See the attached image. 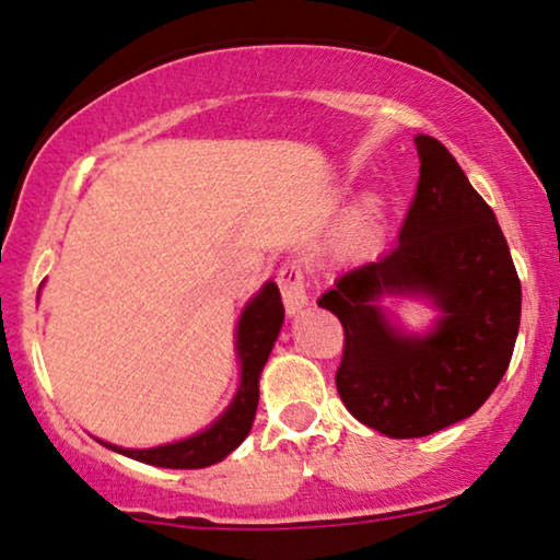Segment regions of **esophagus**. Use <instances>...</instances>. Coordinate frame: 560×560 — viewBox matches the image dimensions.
Segmentation results:
<instances>
[{"mask_svg":"<svg viewBox=\"0 0 560 560\" xmlns=\"http://www.w3.org/2000/svg\"><path fill=\"white\" fill-rule=\"evenodd\" d=\"M278 285H280L282 303H285L288 316H295L298 311L308 305V293H305V275L301 270V265L290 262L285 267H280Z\"/></svg>","mask_w":560,"mask_h":560,"instance_id":"1","label":"esophagus"}]
</instances>
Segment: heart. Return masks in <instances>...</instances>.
I'll return each instance as SVG.
<instances>
[{
	"mask_svg": "<svg viewBox=\"0 0 560 560\" xmlns=\"http://www.w3.org/2000/svg\"><path fill=\"white\" fill-rule=\"evenodd\" d=\"M385 232V201L377 194L364 196L351 211V217L343 226L339 240V257L341 259H364L370 257Z\"/></svg>",
	"mask_w": 560,
	"mask_h": 560,
	"instance_id": "heart-1",
	"label": "heart"
}]
</instances>
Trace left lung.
Returning a JSON list of instances; mask_svg holds the SVG:
<instances>
[{
  "label": "left lung",
  "mask_w": 560,
  "mask_h": 560,
  "mask_svg": "<svg viewBox=\"0 0 560 560\" xmlns=\"http://www.w3.org/2000/svg\"><path fill=\"white\" fill-rule=\"evenodd\" d=\"M420 178L393 252L318 298L343 326L341 402L389 439H420L477 412L508 372L523 290L494 211L454 155L418 135ZM387 296L440 311L425 335L387 314Z\"/></svg>",
  "instance_id": "8db88e82"
}]
</instances>
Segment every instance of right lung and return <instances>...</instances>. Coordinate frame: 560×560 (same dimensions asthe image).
Listing matches in <instances>:
<instances>
[{
    "label": "right lung",
    "instance_id": "right-lung-1",
    "mask_svg": "<svg viewBox=\"0 0 560 560\" xmlns=\"http://www.w3.org/2000/svg\"><path fill=\"white\" fill-rule=\"evenodd\" d=\"M282 320H285V308H282L280 290L272 280H267L259 288V293L244 305L240 324H236L240 387H236L229 408L206 431L155 448H121L106 441L98 443L121 456L135 458V462L163 466V469H203V466L219 464L252 431V420H255L259 402V374H262L267 357L278 341Z\"/></svg>",
    "mask_w": 560,
    "mask_h": 560
}]
</instances>
